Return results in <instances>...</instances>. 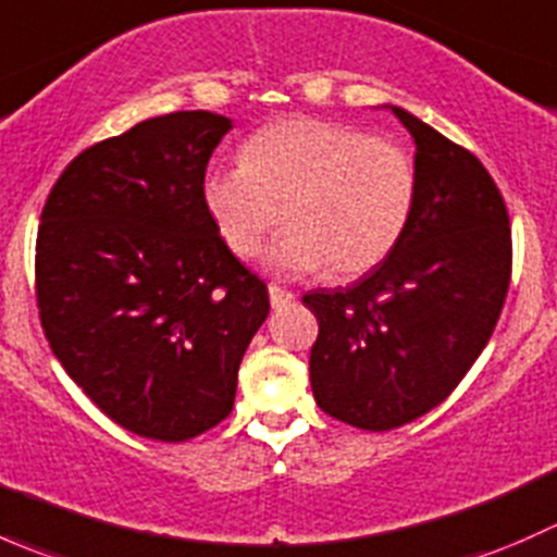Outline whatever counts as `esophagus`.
Here are the masks:
<instances>
[{"instance_id": "1", "label": "esophagus", "mask_w": 557, "mask_h": 557, "mask_svg": "<svg viewBox=\"0 0 557 557\" xmlns=\"http://www.w3.org/2000/svg\"><path fill=\"white\" fill-rule=\"evenodd\" d=\"M269 301H272L274 310H280V307H285L294 301V294L285 288H280V285H269Z\"/></svg>"}]
</instances>
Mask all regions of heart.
<instances>
[{"label": "heart", "instance_id": "obj_1", "mask_svg": "<svg viewBox=\"0 0 557 557\" xmlns=\"http://www.w3.org/2000/svg\"><path fill=\"white\" fill-rule=\"evenodd\" d=\"M418 201V166L401 145L318 117L263 126L243 161L212 166L205 205L234 256L252 258L283 226L269 252L283 274L329 267L356 277L380 267L407 234Z\"/></svg>", "mask_w": 557, "mask_h": 557}]
</instances>
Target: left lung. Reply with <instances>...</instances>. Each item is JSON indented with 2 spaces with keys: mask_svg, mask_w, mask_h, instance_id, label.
I'll use <instances>...</instances> for the list:
<instances>
[{
  "mask_svg": "<svg viewBox=\"0 0 557 557\" xmlns=\"http://www.w3.org/2000/svg\"><path fill=\"white\" fill-rule=\"evenodd\" d=\"M418 201L396 250L345 290H312L310 383L318 407L363 431L434 409L480 358L507 299L512 228L502 190L474 153L401 107Z\"/></svg>",
  "mask_w": 557,
  "mask_h": 557,
  "instance_id": "obj_1",
  "label": "left lung"
}]
</instances>
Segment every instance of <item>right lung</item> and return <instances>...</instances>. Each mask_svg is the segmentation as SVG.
Masks as SVG:
<instances>
[{"instance_id":"obj_1","label":"right lung","mask_w":557,"mask_h":557,"mask_svg":"<svg viewBox=\"0 0 557 557\" xmlns=\"http://www.w3.org/2000/svg\"><path fill=\"white\" fill-rule=\"evenodd\" d=\"M232 121L170 112L83 150L39 215L37 307L88 398L145 440L185 442L228 418L269 290L205 205Z\"/></svg>"}]
</instances>
